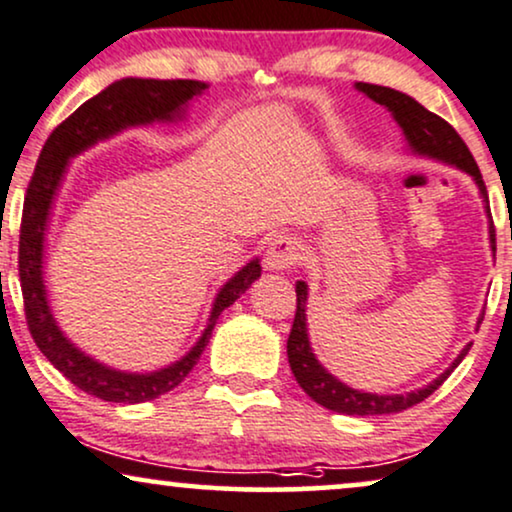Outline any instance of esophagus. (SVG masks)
<instances>
[{"label": "esophagus", "mask_w": 512, "mask_h": 512, "mask_svg": "<svg viewBox=\"0 0 512 512\" xmlns=\"http://www.w3.org/2000/svg\"><path fill=\"white\" fill-rule=\"evenodd\" d=\"M300 260V243L291 236H276L267 248V257L264 264L272 272H283V269H291L295 262Z\"/></svg>", "instance_id": "34e87169"}]
</instances>
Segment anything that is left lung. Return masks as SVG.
Masks as SVG:
<instances>
[{
  "label": "left lung",
  "instance_id": "obj_1",
  "mask_svg": "<svg viewBox=\"0 0 512 512\" xmlns=\"http://www.w3.org/2000/svg\"><path fill=\"white\" fill-rule=\"evenodd\" d=\"M355 88L365 92L369 100H374L381 107H386L393 114V119L398 121V126L403 128L405 140H408L410 150L417 155L439 159V162L458 166L460 171L470 174L477 183L479 193H482L486 202V214L491 219L489 209V195H486V186L482 181V171H479L477 162H474L472 152L467 150L465 140L460 138L458 131L448 121H443L441 116H436L429 109H424L420 102L412 100L405 92H398L393 88H384V85H372V83H355ZM489 240L491 250L496 252V231L494 221L489 224ZM295 295H298V307H295V319L291 336H288L286 350H288V362H291L293 377L300 384L307 396L315 403L324 405L326 410L341 412V415H391V412H403L412 408V405L422 403L424 398H429L439 386L451 377L455 367L463 362V357L470 353V346L460 350V355L455 357L453 365L446 372L439 374L432 384L422 386V389L410 391V393H396V396H379V393H365L350 389V386L338 381L334 374H329L319 365V360L310 348V336H307V283L298 281L295 283ZM484 317H479L477 324H482Z\"/></svg>",
  "mask_w": 512,
  "mask_h": 512
}]
</instances>
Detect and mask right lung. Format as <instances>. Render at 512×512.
I'll use <instances>...</instances> for the list:
<instances>
[{
  "mask_svg": "<svg viewBox=\"0 0 512 512\" xmlns=\"http://www.w3.org/2000/svg\"><path fill=\"white\" fill-rule=\"evenodd\" d=\"M207 90L200 80H155V78H121L104 88L100 95L83 102L69 119L54 128L42 147L38 166L28 183L26 202H23L21 240H18V276H21L23 307H26V322L30 336L38 343L42 355L54 367L90 396L109 400V403H145L174 391L188 372L197 365L202 350L212 338V329L226 307L260 279V260H250L236 276L221 286L214 298L209 322L197 338V343L174 365L157 369V372L133 374L119 372L102 362L92 360L83 350L61 334L49 310V300L42 279V255H45V231L57 195L61 178L66 174L69 159L80 155L97 143V140L116 135L128 126H147L152 121H176L186 112V104L193 97Z\"/></svg>",
  "mask_w": 512,
  "mask_h": 512,
  "instance_id": "right-lung-1",
  "label": "right lung"
}]
</instances>
